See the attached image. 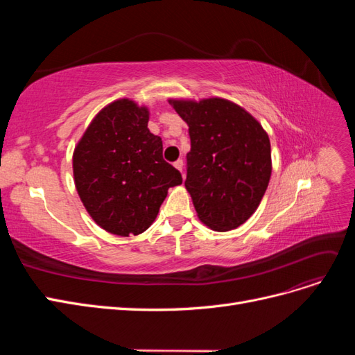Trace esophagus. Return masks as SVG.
Here are the masks:
<instances>
[{
  "label": "esophagus",
  "instance_id": "34e87169",
  "mask_svg": "<svg viewBox=\"0 0 355 355\" xmlns=\"http://www.w3.org/2000/svg\"><path fill=\"white\" fill-rule=\"evenodd\" d=\"M179 171H182V168H184V161H182L180 158L178 159V161H175V164H173Z\"/></svg>",
  "mask_w": 355,
  "mask_h": 355
}]
</instances>
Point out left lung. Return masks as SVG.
I'll use <instances>...</instances> for the list:
<instances>
[{
	"mask_svg": "<svg viewBox=\"0 0 355 355\" xmlns=\"http://www.w3.org/2000/svg\"><path fill=\"white\" fill-rule=\"evenodd\" d=\"M189 127L185 188L198 219L213 231L239 228L270 184L271 144L261 123L222 98L168 99Z\"/></svg>",
	"mask_w": 355,
	"mask_h": 355,
	"instance_id": "left-lung-1",
	"label": "left lung"
}]
</instances>
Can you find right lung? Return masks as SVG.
Wrapping results in <instances>:
<instances>
[{
  "mask_svg": "<svg viewBox=\"0 0 355 355\" xmlns=\"http://www.w3.org/2000/svg\"><path fill=\"white\" fill-rule=\"evenodd\" d=\"M149 110L132 99L102 108L72 154L75 188L90 218L106 232L130 237L155 220L179 170L163 159V141L148 128Z\"/></svg>",
  "mask_w": 355,
  "mask_h": 355,
  "instance_id": "obj_1",
  "label": "right lung"
}]
</instances>
